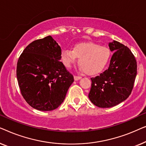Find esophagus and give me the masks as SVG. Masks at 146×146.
Returning <instances> with one entry per match:
<instances>
[{"mask_svg":"<svg viewBox=\"0 0 146 146\" xmlns=\"http://www.w3.org/2000/svg\"><path fill=\"white\" fill-rule=\"evenodd\" d=\"M74 80L77 81V80H79L80 79H81L82 77H80V76H74Z\"/></svg>","mask_w":146,"mask_h":146,"instance_id":"esophagus-1","label":"esophagus"}]
</instances>
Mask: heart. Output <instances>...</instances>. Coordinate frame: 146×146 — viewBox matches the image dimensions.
I'll use <instances>...</instances> for the list:
<instances>
[{
  "label": "heart",
  "instance_id": "heart-1",
  "mask_svg": "<svg viewBox=\"0 0 146 146\" xmlns=\"http://www.w3.org/2000/svg\"><path fill=\"white\" fill-rule=\"evenodd\" d=\"M111 56L108 48L88 42L75 44L72 50L62 52L61 58L66 67L70 68L79 58V69L88 75L100 72L108 62Z\"/></svg>",
  "mask_w": 146,
  "mask_h": 146
}]
</instances>
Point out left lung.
Masks as SVG:
<instances>
[{
    "label": "left lung",
    "mask_w": 146,
    "mask_h": 146,
    "mask_svg": "<svg viewBox=\"0 0 146 146\" xmlns=\"http://www.w3.org/2000/svg\"><path fill=\"white\" fill-rule=\"evenodd\" d=\"M113 52L106 70L92 78L88 98L95 106L111 108L125 101L130 95L137 74V62L127 46L113 40L108 44Z\"/></svg>",
    "instance_id": "1"
}]
</instances>
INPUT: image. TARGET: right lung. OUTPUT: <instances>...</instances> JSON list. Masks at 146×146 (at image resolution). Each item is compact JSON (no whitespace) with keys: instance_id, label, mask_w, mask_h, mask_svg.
Segmentation results:
<instances>
[{"instance_id":"right-lung-1","label":"right lung","mask_w":146,"mask_h":146,"mask_svg":"<svg viewBox=\"0 0 146 146\" xmlns=\"http://www.w3.org/2000/svg\"><path fill=\"white\" fill-rule=\"evenodd\" d=\"M61 60V48L51 36L36 40L24 50L17 77L26 102L40 111H51L64 100L74 82Z\"/></svg>"}]
</instances>
